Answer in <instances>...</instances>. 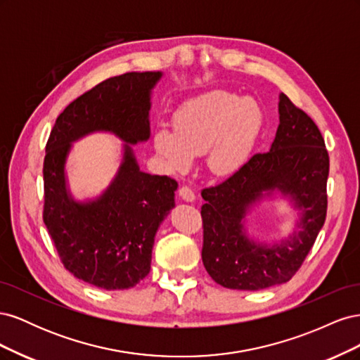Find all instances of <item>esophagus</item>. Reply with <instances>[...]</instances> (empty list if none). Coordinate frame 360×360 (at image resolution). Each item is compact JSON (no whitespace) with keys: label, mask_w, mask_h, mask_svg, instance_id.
Here are the masks:
<instances>
[{"label":"esophagus","mask_w":360,"mask_h":360,"mask_svg":"<svg viewBox=\"0 0 360 360\" xmlns=\"http://www.w3.org/2000/svg\"><path fill=\"white\" fill-rule=\"evenodd\" d=\"M179 195L184 201H188V202H192L195 200V193L189 186H181L179 189Z\"/></svg>","instance_id":"obj_1"}]
</instances>
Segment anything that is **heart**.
Masks as SVG:
<instances>
[{"instance_id": "b5f03b06", "label": "heart", "mask_w": 360, "mask_h": 360, "mask_svg": "<svg viewBox=\"0 0 360 360\" xmlns=\"http://www.w3.org/2000/svg\"><path fill=\"white\" fill-rule=\"evenodd\" d=\"M174 132L159 127L153 135L156 153L172 171L186 169L195 155L207 151L216 174L242 167L263 126L257 102L228 91H209L183 103L172 118Z\"/></svg>"}]
</instances>
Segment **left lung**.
I'll return each mask as SVG.
<instances>
[{
    "label": "left lung",
    "mask_w": 360,
    "mask_h": 360,
    "mask_svg": "<svg viewBox=\"0 0 360 360\" xmlns=\"http://www.w3.org/2000/svg\"><path fill=\"white\" fill-rule=\"evenodd\" d=\"M329 153L314 120L279 94V126L271 147L233 176L201 191L202 263L212 279L231 290H263L288 282L303 264L328 213ZM279 190L302 209L301 230L288 241L266 247L243 231L245 212Z\"/></svg>",
    "instance_id": "obj_1"
}]
</instances>
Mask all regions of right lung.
<instances>
[{"label":"right lung","mask_w":360,"mask_h":360,"mask_svg":"<svg viewBox=\"0 0 360 360\" xmlns=\"http://www.w3.org/2000/svg\"><path fill=\"white\" fill-rule=\"evenodd\" d=\"M160 72H129L97 84L66 106L53 124L43 160V222L63 266L103 290L135 287L150 271L160 222L174 207L177 181L139 171L126 144L123 163L99 200L76 202L66 189L64 163L73 141L110 130L124 143L150 136V91Z\"/></svg>","instance_id":"obj_1"}]
</instances>
